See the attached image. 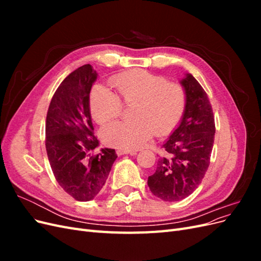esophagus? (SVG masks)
Wrapping results in <instances>:
<instances>
[{"label":"esophagus","mask_w":261,"mask_h":261,"mask_svg":"<svg viewBox=\"0 0 261 261\" xmlns=\"http://www.w3.org/2000/svg\"><path fill=\"white\" fill-rule=\"evenodd\" d=\"M117 155H122V154H132L135 155L137 154V151H134V150H124V149H117L116 150Z\"/></svg>","instance_id":"34e87169"}]
</instances>
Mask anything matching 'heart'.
<instances>
[{"mask_svg": "<svg viewBox=\"0 0 261 261\" xmlns=\"http://www.w3.org/2000/svg\"><path fill=\"white\" fill-rule=\"evenodd\" d=\"M117 94L97 84L89 96L90 113L98 124H107L120 115L122 101L132 108L133 121H118L102 129L109 146L136 150L152 137L169 135L175 129L186 109V90L178 83L168 82L162 75L133 69L112 78Z\"/></svg>", "mask_w": 261, "mask_h": 261, "instance_id": "b5f03b06", "label": "heart"}]
</instances>
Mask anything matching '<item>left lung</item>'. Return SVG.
Masks as SVG:
<instances>
[{
  "label": "left lung",
  "mask_w": 261,
  "mask_h": 261,
  "mask_svg": "<svg viewBox=\"0 0 261 261\" xmlns=\"http://www.w3.org/2000/svg\"><path fill=\"white\" fill-rule=\"evenodd\" d=\"M186 90L183 118L163 144L164 154L148 177L151 193L164 201L186 198L198 187L210 164L215 116L206 91L191 74L180 82Z\"/></svg>",
  "instance_id": "1"
}]
</instances>
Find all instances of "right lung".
Listing matches in <instances>:
<instances>
[{"instance_id": "right-lung-1", "label": "right lung", "mask_w": 261, "mask_h": 261, "mask_svg": "<svg viewBox=\"0 0 261 261\" xmlns=\"http://www.w3.org/2000/svg\"><path fill=\"white\" fill-rule=\"evenodd\" d=\"M97 73L86 64L61 83L50 102L45 121V148L55 179L78 201L96 197L117 158L114 149L99 146L93 135L89 94Z\"/></svg>"}]
</instances>
